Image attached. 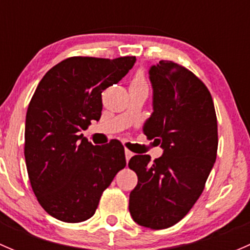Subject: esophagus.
<instances>
[{"label": "esophagus", "mask_w": 250, "mask_h": 250, "mask_svg": "<svg viewBox=\"0 0 250 250\" xmlns=\"http://www.w3.org/2000/svg\"><path fill=\"white\" fill-rule=\"evenodd\" d=\"M125 161H127V162H128V161L130 160V157H132V156L134 155V153H133L132 151L128 150V148H125Z\"/></svg>", "instance_id": "obj_1"}]
</instances>
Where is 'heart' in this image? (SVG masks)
<instances>
[{
	"mask_svg": "<svg viewBox=\"0 0 250 250\" xmlns=\"http://www.w3.org/2000/svg\"><path fill=\"white\" fill-rule=\"evenodd\" d=\"M130 87H138V88H145V89H147V83H146V80H145V76H144L141 72L139 74H137L134 76V78L132 80V82H130Z\"/></svg>",
	"mask_w": 250,
	"mask_h": 250,
	"instance_id": "obj_1",
	"label": "heart"
}]
</instances>
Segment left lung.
Listing matches in <instances>:
<instances>
[{"instance_id": "left-lung-1", "label": "left lung", "mask_w": 250, "mask_h": 250, "mask_svg": "<svg viewBox=\"0 0 250 250\" xmlns=\"http://www.w3.org/2000/svg\"><path fill=\"white\" fill-rule=\"evenodd\" d=\"M153 112L144 134L163 155L130 158L138 185L129 195V211L141 226L170 228L190 211L203 192L216 160L218 122L208 88L190 70L169 60L150 67Z\"/></svg>"}]
</instances>
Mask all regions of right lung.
<instances>
[{"label":"right lung","instance_id":"right-lung-1","mask_svg":"<svg viewBox=\"0 0 250 250\" xmlns=\"http://www.w3.org/2000/svg\"><path fill=\"white\" fill-rule=\"evenodd\" d=\"M135 60L67 58L37 85L26 112L24 155L32 191L53 218H92L104 190L125 167L120 141L94 146L80 132L100 120L103 90L120 82Z\"/></svg>","mask_w":250,"mask_h":250}]
</instances>
